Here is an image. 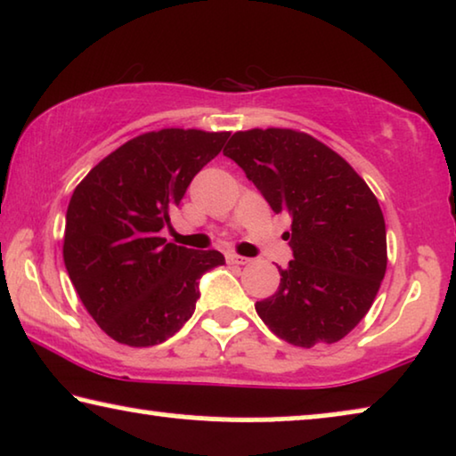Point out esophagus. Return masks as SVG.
I'll use <instances>...</instances> for the list:
<instances>
[{
	"label": "esophagus",
	"instance_id": "1",
	"mask_svg": "<svg viewBox=\"0 0 456 456\" xmlns=\"http://www.w3.org/2000/svg\"><path fill=\"white\" fill-rule=\"evenodd\" d=\"M228 261H230V264H234V265H247L248 261H251V259H248V257H242V255L230 253V255H228Z\"/></svg>",
	"mask_w": 456,
	"mask_h": 456
}]
</instances>
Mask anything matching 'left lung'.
<instances>
[{
	"label": "left lung",
	"mask_w": 456,
	"mask_h": 456,
	"mask_svg": "<svg viewBox=\"0 0 456 456\" xmlns=\"http://www.w3.org/2000/svg\"><path fill=\"white\" fill-rule=\"evenodd\" d=\"M224 155L276 214L292 217L284 239L295 259L255 311L289 345L342 340L376 301L388 265L376 195L345 158L301 130H239Z\"/></svg>",
	"instance_id": "1"
}]
</instances>
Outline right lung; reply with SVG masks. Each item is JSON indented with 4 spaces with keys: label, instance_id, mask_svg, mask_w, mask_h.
<instances>
[{
    "label": "right lung",
    "instance_id": "add662e5",
    "mask_svg": "<svg viewBox=\"0 0 456 456\" xmlns=\"http://www.w3.org/2000/svg\"><path fill=\"white\" fill-rule=\"evenodd\" d=\"M230 133L161 128L103 158L74 189L66 211L64 264L89 315L128 346L159 345L195 311L197 280L224 264L161 239L191 180Z\"/></svg>",
    "mask_w": 456,
    "mask_h": 456
}]
</instances>
